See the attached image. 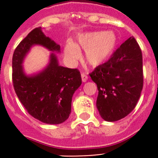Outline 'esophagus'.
Here are the masks:
<instances>
[{
	"instance_id": "esophagus-1",
	"label": "esophagus",
	"mask_w": 158,
	"mask_h": 158,
	"mask_svg": "<svg viewBox=\"0 0 158 158\" xmlns=\"http://www.w3.org/2000/svg\"><path fill=\"white\" fill-rule=\"evenodd\" d=\"M81 78L82 81L83 82H86L88 80V76L86 75V74H84V73H82L81 74Z\"/></svg>"
}]
</instances>
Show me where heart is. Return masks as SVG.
Listing matches in <instances>:
<instances>
[{"label": "heart", "mask_w": 158, "mask_h": 158, "mask_svg": "<svg viewBox=\"0 0 158 158\" xmlns=\"http://www.w3.org/2000/svg\"><path fill=\"white\" fill-rule=\"evenodd\" d=\"M118 42V36L112 31L84 33L78 37L75 44L66 43L64 54L69 61L74 62L79 59V50H85V62L96 67L111 57L116 50Z\"/></svg>", "instance_id": "obj_1"}]
</instances>
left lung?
Returning a JSON list of instances; mask_svg holds the SVG:
<instances>
[{"label":"left lung","mask_w":158,"mask_h":158,"mask_svg":"<svg viewBox=\"0 0 158 158\" xmlns=\"http://www.w3.org/2000/svg\"><path fill=\"white\" fill-rule=\"evenodd\" d=\"M89 75L98 88L96 106L101 118L114 122L128 115L136 107L143 86V55L134 37L123 43Z\"/></svg>","instance_id":"8db88e82"}]
</instances>
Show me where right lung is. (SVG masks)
Instances as JSON below:
<instances>
[{"label":"right lung","instance_id":"right-lung-1","mask_svg":"<svg viewBox=\"0 0 158 158\" xmlns=\"http://www.w3.org/2000/svg\"><path fill=\"white\" fill-rule=\"evenodd\" d=\"M35 44L52 52L60 51V45L44 35L41 27L34 29L20 41L13 54V86L20 103L31 116L44 123L60 124L70 114L72 97L81 85V74L77 69L60 66L52 53L46 68L38 74L26 75L23 60Z\"/></svg>","mask_w":158,"mask_h":158}]
</instances>
